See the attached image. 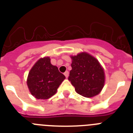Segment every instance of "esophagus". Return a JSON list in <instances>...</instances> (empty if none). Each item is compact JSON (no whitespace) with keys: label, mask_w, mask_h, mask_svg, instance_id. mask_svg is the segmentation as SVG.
<instances>
[{"label":"esophagus","mask_w":133,"mask_h":133,"mask_svg":"<svg viewBox=\"0 0 133 133\" xmlns=\"http://www.w3.org/2000/svg\"><path fill=\"white\" fill-rule=\"evenodd\" d=\"M64 75H65V76L66 77V78H68V76H69V72H68V71H66V72L64 73Z\"/></svg>","instance_id":"34e87169"}]
</instances>
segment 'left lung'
I'll return each mask as SVG.
<instances>
[{"label": "left lung", "instance_id": "1", "mask_svg": "<svg viewBox=\"0 0 133 133\" xmlns=\"http://www.w3.org/2000/svg\"><path fill=\"white\" fill-rule=\"evenodd\" d=\"M71 58L72 70L68 80L77 93L85 97L97 95L105 83L104 70L98 60L85 52Z\"/></svg>", "mask_w": 133, "mask_h": 133}]
</instances>
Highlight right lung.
<instances>
[{
	"instance_id": "obj_1",
	"label": "right lung",
	"mask_w": 133,
	"mask_h": 133,
	"mask_svg": "<svg viewBox=\"0 0 133 133\" xmlns=\"http://www.w3.org/2000/svg\"><path fill=\"white\" fill-rule=\"evenodd\" d=\"M65 78L58 68L51 63L49 57L41 58L28 74L27 84L31 94L38 99H47L56 93Z\"/></svg>"
}]
</instances>
